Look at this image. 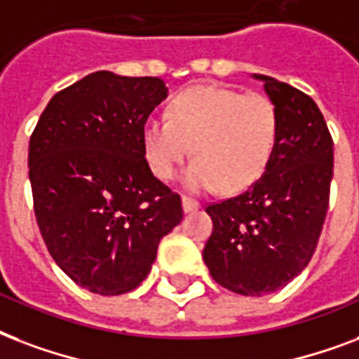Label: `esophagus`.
<instances>
[{
    "instance_id": "34e87169",
    "label": "esophagus",
    "mask_w": 359,
    "mask_h": 359,
    "mask_svg": "<svg viewBox=\"0 0 359 359\" xmlns=\"http://www.w3.org/2000/svg\"><path fill=\"white\" fill-rule=\"evenodd\" d=\"M182 205H183V211H185V213H193V211L200 210L198 202H194V200H191V198H183Z\"/></svg>"
}]
</instances>
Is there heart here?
I'll return each instance as SVG.
<instances>
[{
  "instance_id": "obj_1",
  "label": "heart",
  "mask_w": 359,
  "mask_h": 359,
  "mask_svg": "<svg viewBox=\"0 0 359 359\" xmlns=\"http://www.w3.org/2000/svg\"><path fill=\"white\" fill-rule=\"evenodd\" d=\"M277 135L279 114L271 99L204 84L177 93L166 119L144 123L142 148L159 180H170L191 151L194 161L183 170V187L208 193L223 185L236 193L266 172Z\"/></svg>"
}]
</instances>
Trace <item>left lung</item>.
Returning a JSON list of instances; mask_svg holds the SVG:
<instances>
[{
	"mask_svg": "<svg viewBox=\"0 0 359 359\" xmlns=\"http://www.w3.org/2000/svg\"><path fill=\"white\" fill-rule=\"evenodd\" d=\"M260 80L279 114L273 157L245 193L205 208L211 277L241 296L275 292L304 271L326 219L333 142L316 102L271 76Z\"/></svg>",
	"mask_w": 359,
	"mask_h": 359,
	"instance_id": "8db88e82",
	"label": "left lung"
}]
</instances>
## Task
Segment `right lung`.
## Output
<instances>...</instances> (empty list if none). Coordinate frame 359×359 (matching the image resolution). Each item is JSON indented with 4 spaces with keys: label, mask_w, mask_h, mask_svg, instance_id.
<instances>
[{
    "label": "right lung",
    "mask_w": 359,
    "mask_h": 359,
    "mask_svg": "<svg viewBox=\"0 0 359 359\" xmlns=\"http://www.w3.org/2000/svg\"><path fill=\"white\" fill-rule=\"evenodd\" d=\"M166 97L157 76L97 71L55 93L29 138L39 230L55 264L93 294L135 290L182 223V200L142 148V127Z\"/></svg>",
    "instance_id": "obj_1"
}]
</instances>
